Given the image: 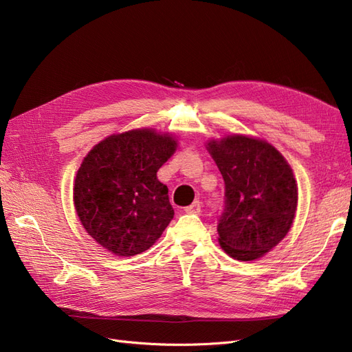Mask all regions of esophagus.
Segmentation results:
<instances>
[{
  "label": "esophagus",
  "instance_id": "1",
  "mask_svg": "<svg viewBox=\"0 0 352 352\" xmlns=\"http://www.w3.org/2000/svg\"><path fill=\"white\" fill-rule=\"evenodd\" d=\"M185 212H188V214H199V212H201V202L194 201L192 204L185 208Z\"/></svg>",
  "mask_w": 352,
  "mask_h": 352
}]
</instances>
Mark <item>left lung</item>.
Instances as JSON below:
<instances>
[{"label": "left lung", "instance_id": "8db88e82", "mask_svg": "<svg viewBox=\"0 0 352 352\" xmlns=\"http://www.w3.org/2000/svg\"><path fill=\"white\" fill-rule=\"evenodd\" d=\"M225 180L219 243L229 257L252 261L272 251L289 232L298 206L291 166L267 141L229 135L207 142Z\"/></svg>", "mask_w": 352, "mask_h": 352}]
</instances>
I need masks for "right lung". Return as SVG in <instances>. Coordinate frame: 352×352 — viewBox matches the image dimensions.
Instances as JSON below:
<instances>
[{
  "label": "right lung",
  "mask_w": 352,
  "mask_h": 352,
  "mask_svg": "<svg viewBox=\"0 0 352 352\" xmlns=\"http://www.w3.org/2000/svg\"><path fill=\"white\" fill-rule=\"evenodd\" d=\"M176 148L175 136L142 127L110 135L83 158L73 202L82 226L102 248L132 257L162 236L175 210L157 172Z\"/></svg>",
  "instance_id": "obj_1"
}]
</instances>
